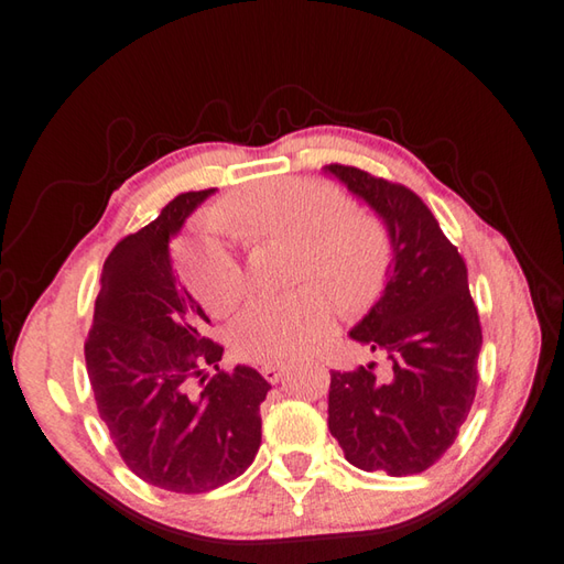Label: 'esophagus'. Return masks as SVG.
<instances>
[{"instance_id":"obj_1","label":"esophagus","mask_w":564,"mask_h":564,"mask_svg":"<svg viewBox=\"0 0 564 564\" xmlns=\"http://www.w3.org/2000/svg\"><path fill=\"white\" fill-rule=\"evenodd\" d=\"M260 373L264 376V380H268V382H280V378L286 373V366H282V364H264L260 368Z\"/></svg>"}]
</instances>
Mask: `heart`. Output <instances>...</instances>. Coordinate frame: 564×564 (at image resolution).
I'll list each match as a JSON object with an SVG mask.
<instances>
[{
    "label": "heart",
    "instance_id": "obj_1",
    "mask_svg": "<svg viewBox=\"0 0 564 564\" xmlns=\"http://www.w3.org/2000/svg\"><path fill=\"white\" fill-rule=\"evenodd\" d=\"M218 223L248 242H290L292 280L322 283L346 310L370 300L388 264L380 223L344 208L336 188L312 178L284 176L242 188ZM182 278L210 314H228L246 292L238 258L214 236L182 250ZM321 288L250 302L230 332L236 354L252 364H286L322 344L334 328L336 304Z\"/></svg>",
    "mask_w": 564,
    "mask_h": 564
}]
</instances>
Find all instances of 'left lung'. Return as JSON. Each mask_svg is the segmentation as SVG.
Segmentation results:
<instances>
[{
  "label": "left lung",
  "instance_id": "1",
  "mask_svg": "<svg viewBox=\"0 0 564 564\" xmlns=\"http://www.w3.org/2000/svg\"><path fill=\"white\" fill-rule=\"evenodd\" d=\"M328 172L376 208L392 240L386 292L350 332L388 368L332 370L328 430L358 469L422 474L454 444L479 386L484 336L466 262L412 188L358 166Z\"/></svg>",
  "mask_w": 564,
  "mask_h": 564
}]
</instances>
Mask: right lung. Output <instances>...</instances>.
<instances>
[{
  "instance_id": "right-lung-1",
  "label": "right lung",
  "mask_w": 564,
  "mask_h": 564,
  "mask_svg": "<svg viewBox=\"0 0 564 564\" xmlns=\"http://www.w3.org/2000/svg\"><path fill=\"white\" fill-rule=\"evenodd\" d=\"M214 188L186 191L102 264L85 368L127 469L174 494H206L248 469L262 442L258 370H223L208 316L176 282L169 238ZM206 367L217 373L208 377Z\"/></svg>"
}]
</instances>
